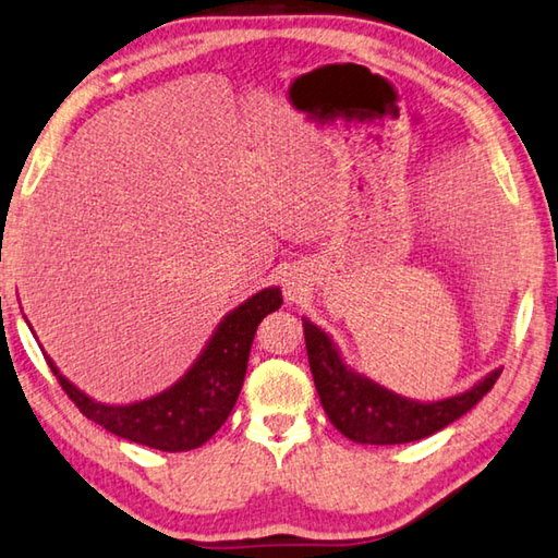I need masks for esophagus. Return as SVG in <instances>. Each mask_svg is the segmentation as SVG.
<instances>
[{
    "instance_id": "obj_1",
    "label": "esophagus",
    "mask_w": 558,
    "mask_h": 558,
    "mask_svg": "<svg viewBox=\"0 0 558 558\" xmlns=\"http://www.w3.org/2000/svg\"><path fill=\"white\" fill-rule=\"evenodd\" d=\"M282 290H286V298L288 300H298L300 294L304 292V280L302 278H298V276H290L286 278V282H282Z\"/></svg>"
}]
</instances>
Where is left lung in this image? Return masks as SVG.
Instances as JSON below:
<instances>
[{
    "label": "left lung",
    "instance_id": "obj_1",
    "mask_svg": "<svg viewBox=\"0 0 558 558\" xmlns=\"http://www.w3.org/2000/svg\"><path fill=\"white\" fill-rule=\"evenodd\" d=\"M302 326L322 407L336 430L353 442L401 445L428 438L474 409L500 375V369H490L472 389L440 401L407 399L355 373L322 326L310 322L307 316H302Z\"/></svg>",
    "mask_w": 558,
    "mask_h": 558
}]
</instances>
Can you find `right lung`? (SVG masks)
<instances>
[{
    "label": "right lung",
    "mask_w": 558,
    "mask_h": 558,
    "mask_svg": "<svg viewBox=\"0 0 558 558\" xmlns=\"http://www.w3.org/2000/svg\"><path fill=\"white\" fill-rule=\"evenodd\" d=\"M280 288H264L217 324L203 353L179 381L159 395L133 403H104L64 377L46 355L52 375L86 418L130 442L161 452H185L207 442L232 413L244 385L251 343L258 324L280 310Z\"/></svg>",
    "instance_id": "obj_1"
}]
</instances>
